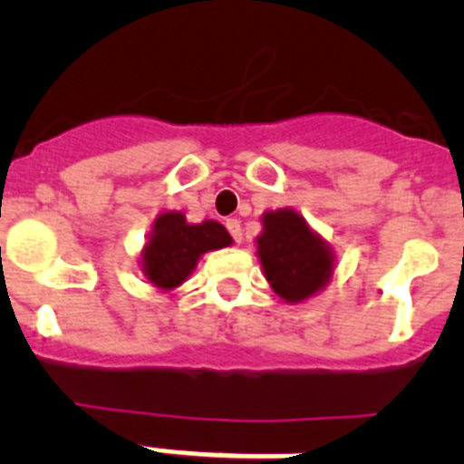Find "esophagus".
<instances>
[{
	"label": "esophagus",
	"mask_w": 464,
	"mask_h": 464,
	"mask_svg": "<svg viewBox=\"0 0 464 464\" xmlns=\"http://www.w3.org/2000/svg\"><path fill=\"white\" fill-rule=\"evenodd\" d=\"M225 227H227V232L232 235V239L239 244L241 239H244V232H241V223L237 218H227V223H225Z\"/></svg>",
	"instance_id": "34e87169"
}]
</instances>
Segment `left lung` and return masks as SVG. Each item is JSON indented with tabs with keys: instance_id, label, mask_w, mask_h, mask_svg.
I'll list each match as a JSON object with an SVG mask.
<instances>
[{
	"instance_id": "1",
	"label": "left lung",
	"mask_w": 464,
	"mask_h": 464,
	"mask_svg": "<svg viewBox=\"0 0 464 464\" xmlns=\"http://www.w3.org/2000/svg\"><path fill=\"white\" fill-rule=\"evenodd\" d=\"M265 232L257 237V256L276 295L302 302L321 290L332 274L327 246L290 208L265 213Z\"/></svg>"
}]
</instances>
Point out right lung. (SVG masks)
Segmentation results:
<instances>
[{"label":"right lung","instance_id":"obj_1","mask_svg":"<svg viewBox=\"0 0 464 464\" xmlns=\"http://www.w3.org/2000/svg\"><path fill=\"white\" fill-rule=\"evenodd\" d=\"M229 244L232 237L220 223L207 220L202 225H188L183 213H162L143 248V274L158 288H176L195 269L202 253Z\"/></svg>","mask_w":464,"mask_h":464}]
</instances>
